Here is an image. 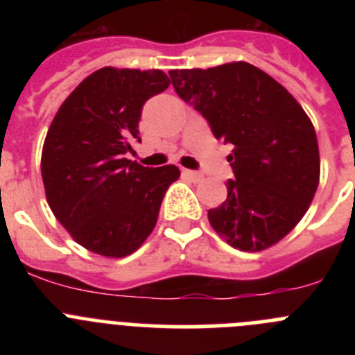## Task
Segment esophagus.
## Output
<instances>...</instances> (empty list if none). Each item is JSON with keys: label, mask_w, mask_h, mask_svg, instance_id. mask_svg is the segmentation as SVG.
<instances>
[{"label": "esophagus", "mask_w": 355, "mask_h": 355, "mask_svg": "<svg viewBox=\"0 0 355 355\" xmlns=\"http://www.w3.org/2000/svg\"><path fill=\"white\" fill-rule=\"evenodd\" d=\"M183 174L187 175V178H190L192 181H200L202 180V174L197 171H188V168H183Z\"/></svg>", "instance_id": "1"}]
</instances>
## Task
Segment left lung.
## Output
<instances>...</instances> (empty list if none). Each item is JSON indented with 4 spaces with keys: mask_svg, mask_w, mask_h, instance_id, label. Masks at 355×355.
<instances>
[{
    "mask_svg": "<svg viewBox=\"0 0 355 355\" xmlns=\"http://www.w3.org/2000/svg\"><path fill=\"white\" fill-rule=\"evenodd\" d=\"M174 90L233 144L227 199L208 211L234 249L256 252L286 236L315 197L320 155L311 121L293 96L261 69L233 62L171 71Z\"/></svg>",
    "mask_w": 355,
    "mask_h": 355,
    "instance_id": "obj_1",
    "label": "left lung"
}]
</instances>
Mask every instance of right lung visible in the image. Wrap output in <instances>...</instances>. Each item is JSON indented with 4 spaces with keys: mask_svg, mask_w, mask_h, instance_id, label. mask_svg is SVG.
Listing matches in <instances>:
<instances>
[{
    "mask_svg": "<svg viewBox=\"0 0 355 355\" xmlns=\"http://www.w3.org/2000/svg\"><path fill=\"white\" fill-rule=\"evenodd\" d=\"M171 80L159 69L103 67L85 78L56 112L44 140L46 199L71 236L106 258L142 245L158 220L175 165L150 168L126 158L140 142L149 97Z\"/></svg>",
    "mask_w": 355,
    "mask_h": 355,
    "instance_id": "obj_1",
    "label": "right lung"
}]
</instances>
